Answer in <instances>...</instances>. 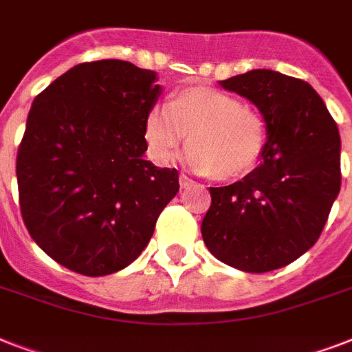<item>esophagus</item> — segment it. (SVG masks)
Wrapping results in <instances>:
<instances>
[{"label":"esophagus","mask_w":352,"mask_h":352,"mask_svg":"<svg viewBox=\"0 0 352 352\" xmlns=\"http://www.w3.org/2000/svg\"><path fill=\"white\" fill-rule=\"evenodd\" d=\"M179 184H181V188H184V190H186V188L193 186V181L190 179V177L181 175V177H179Z\"/></svg>","instance_id":"obj_1"}]
</instances>
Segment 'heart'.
<instances>
[{
  "label": "heart",
  "mask_w": 352,
  "mask_h": 352,
  "mask_svg": "<svg viewBox=\"0 0 352 352\" xmlns=\"http://www.w3.org/2000/svg\"><path fill=\"white\" fill-rule=\"evenodd\" d=\"M144 146L149 160L168 166L186 138L184 160L197 173L235 179L259 162L267 144V124L237 96L212 87L175 91L166 106L144 118Z\"/></svg>",
  "instance_id": "obj_1"
}]
</instances>
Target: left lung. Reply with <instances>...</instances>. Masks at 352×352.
Instances as JSON below:
<instances>
[{
    "mask_svg": "<svg viewBox=\"0 0 352 352\" xmlns=\"http://www.w3.org/2000/svg\"><path fill=\"white\" fill-rule=\"evenodd\" d=\"M219 84L259 109L267 144L248 175L210 188L201 234L219 261L270 272L303 256L327 223L342 184L338 126L300 78L254 69Z\"/></svg>",
    "mask_w": 352,
    "mask_h": 352,
    "instance_id": "obj_1",
    "label": "left lung"
}]
</instances>
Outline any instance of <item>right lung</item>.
<instances>
[{
    "instance_id": "right-lung-1",
    "label": "right lung",
    "mask_w": 352,
    "mask_h": 352,
    "mask_svg": "<svg viewBox=\"0 0 352 352\" xmlns=\"http://www.w3.org/2000/svg\"><path fill=\"white\" fill-rule=\"evenodd\" d=\"M124 60L78 63L32 102L16 159L36 245L73 272L107 276L148 246L179 173L146 160L142 126L162 87Z\"/></svg>"
}]
</instances>
